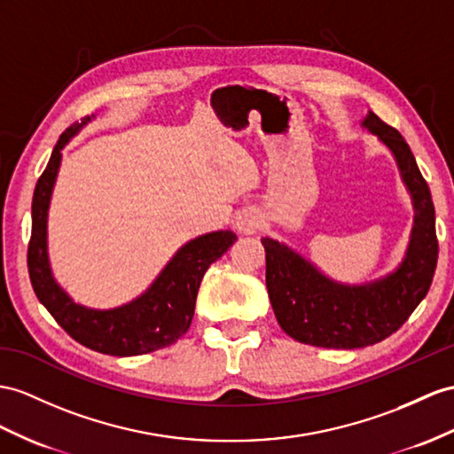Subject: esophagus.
Wrapping results in <instances>:
<instances>
[{
	"label": "esophagus",
	"mask_w": 454,
	"mask_h": 454,
	"mask_svg": "<svg viewBox=\"0 0 454 454\" xmlns=\"http://www.w3.org/2000/svg\"><path fill=\"white\" fill-rule=\"evenodd\" d=\"M263 225V215L258 207H242L235 217V227L245 235H254Z\"/></svg>",
	"instance_id": "obj_1"
}]
</instances>
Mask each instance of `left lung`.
Returning a JSON list of instances; mask_svg holds the SVG:
<instances>
[{
	"label": "left lung",
	"mask_w": 454,
	"mask_h": 454,
	"mask_svg": "<svg viewBox=\"0 0 454 454\" xmlns=\"http://www.w3.org/2000/svg\"><path fill=\"white\" fill-rule=\"evenodd\" d=\"M362 127L385 144L411 192L414 225L399 268L360 285L339 283L279 240L262 239L265 285L286 335L324 348H362L393 335L424 301L437 268L435 209L429 186L401 132L368 112Z\"/></svg>",
	"instance_id": "8db88e82"
}]
</instances>
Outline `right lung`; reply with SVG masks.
I'll list each match as a JSON object with an SVG mask.
<instances>
[{
    "mask_svg": "<svg viewBox=\"0 0 454 454\" xmlns=\"http://www.w3.org/2000/svg\"><path fill=\"white\" fill-rule=\"evenodd\" d=\"M94 115L73 123L59 137L46 169L32 196V233L28 242V273L38 301L81 345L102 355L138 356L169 347L191 327L196 294L206 270L237 240L233 231H214L186 242L160 271L146 291L109 310L74 302L55 281L48 256V212L61 150Z\"/></svg>",
    "mask_w": 454,
    "mask_h": 454,
    "instance_id": "right-lung-1",
    "label": "right lung"
}]
</instances>
